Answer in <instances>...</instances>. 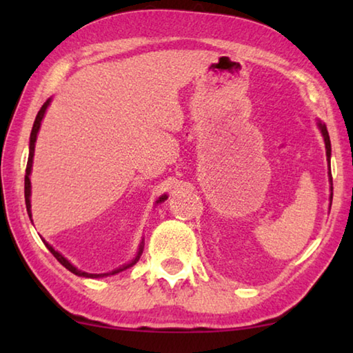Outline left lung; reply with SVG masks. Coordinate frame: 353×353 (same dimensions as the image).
Segmentation results:
<instances>
[{"label": "left lung", "mask_w": 353, "mask_h": 353, "mask_svg": "<svg viewBox=\"0 0 353 353\" xmlns=\"http://www.w3.org/2000/svg\"><path fill=\"white\" fill-rule=\"evenodd\" d=\"M318 126L321 129V134L322 137H324V143H325V151H327V160H328V166H330V155H332V145H330V137H328V132H327V128L324 123L318 121ZM328 179H330V201L333 199V183H332V172L328 171Z\"/></svg>", "instance_id": "1"}]
</instances>
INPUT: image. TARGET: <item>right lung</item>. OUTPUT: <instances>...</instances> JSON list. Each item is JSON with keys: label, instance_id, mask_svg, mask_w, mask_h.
Listing matches in <instances>:
<instances>
[{"label": "right lung", "instance_id": "add662e5", "mask_svg": "<svg viewBox=\"0 0 353 353\" xmlns=\"http://www.w3.org/2000/svg\"><path fill=\"white\" fill-rule=\"evenodd\" d=\"M50 103H51V99H48L46 103L41 105V109L39 110V113H37V117H35V121H34V126H32V130H31V139H29V157H28V165H26V176H25V201H26V210H28V214H29V218L32 216L31 214V181H29V176H31V170H32V159H34V148H35V140H37V134H39V129H40V124H41V119H43V117H45V112H46V109H48V105H50ZM166 199V194H163L162 198H159V201H157V204L159 202H163ZM32 221V219H31ZM45 243V241H43ZM46 244V248L50 249V252L56 256L57 259V261L61 263V265H63L65 268H67L68 271H71L73 274H76V276H79V277H92V279H98V277H104V276H113V274H118V272H121V271H124V270H128V268H130V266H134L137 261H139V259H140V255H141V252H143V246H145V244H143V241L140 243V248H139V252H137V256L135 259L130 261V263H128V265H124V266H121V268H118V270H115V271H112V272H105V274H88V272H83V271H81V270H77L76 266H73L71 265V263L65 259V256L62 255V254H59L57 250L51 246V244H48V243H45Z\"/></svg>", "mask_w": 353, "mask_h": 353}]
</instances>
